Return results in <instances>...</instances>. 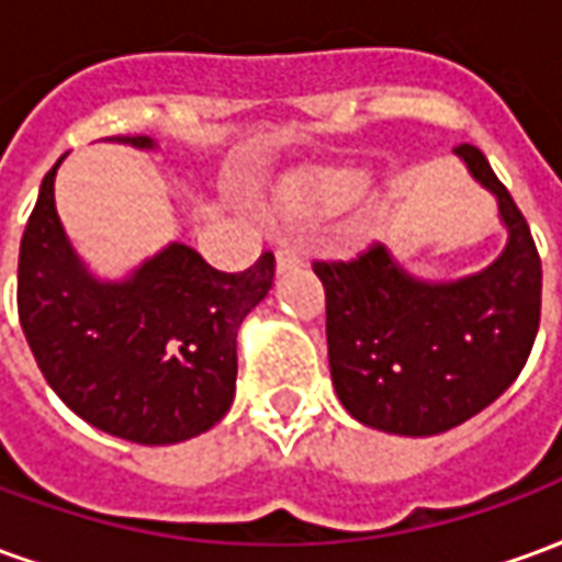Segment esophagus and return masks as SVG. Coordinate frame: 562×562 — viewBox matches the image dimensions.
<instances>
[{
    "label": "esophagus",
    "mask_w": 562,
    "mask_h": 562,
    "mask_svg": "<svg viewBox=\"0 0 562 562\" xmlns=\"http://www.w3.org/2000/svg\"><path fill=\"white\" fill-rule=\"evenodd\" d=\"M297 265H304V252H301V246L297 244H282L277 249V268L280 270H292Z\"/></svg>",
    "instance_id": "esophagus-1"
}]
</instances>
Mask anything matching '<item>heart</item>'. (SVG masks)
<instances>
[{"mask_svg":"<svg viewBox=\"0 0 562 562\" xmlns=\"http://www.w3.org/2000/svg\"><path fill=\"white\" fill-rule=\"evenodd\" d=\"M364 173L358 171L328 173L325 180H318L316 201L322 207H346L349 201L364 192Z\"/></svg>","mask_w":562,"mask_h":562,"instance_id":"heart-1","label":"heart"}]
</instances>
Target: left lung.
I'll use <instances>...</instances> for the list:
<instances>
[{"label":"left lung","instance_id":"obj_1","mask_svg":"<svg viewBox=\"0 0 562 562\" xmlns=\"http://www.w3.org/2000/svg\"><path fill=\"white\" fill-rule=\"evenodd\" d=\"M499 201L508 244L494 265L458 282H418L382 244L346 261H313L325 285L328 358L337 397L367 427L446 434L518 379L542 316V258L484 153L454 147Z\"/></svg>","mask_w":562,"mask_h":562}]
</instances>
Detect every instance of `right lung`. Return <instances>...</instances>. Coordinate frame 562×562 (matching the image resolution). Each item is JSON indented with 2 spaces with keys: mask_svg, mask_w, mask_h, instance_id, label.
I'll list each match as a JSON object with an SVG mask.
<instances>
[{
  "mask_svg": "<svg viewBox=\"0 0 562 562\" xmlns=\"http://www.w3.org/2000/svg\"><path fill=\"white\" fill-rule=\"evenodd\" d=\"M111 140L153 147L147 135ZM63 161V159H59ZM56 161L20 240L18 316L38 370L68 409L104 434L171 446L228 413L237 328L273 285V252L222 273L171 244L126 282L92 280L54 204Z\"/></svg>",
  "mask_w": 562,
  "mask_h": 562,
  "instance_id": "1",
  "label": "right lung"
}]
</instances>
